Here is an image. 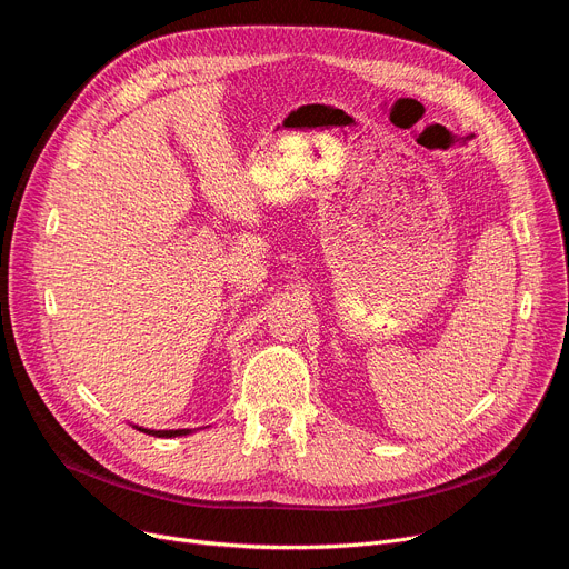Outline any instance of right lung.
Returning a JSON list of instances; mask_svg holds the SVG:
<instances>
[{
	"mask_svg": "<svg viewBox=\"0 0 569 569\" xmlns=\"http://www.w3.org/2000/svg\"><path fill=\"white\" fill-rule=\"evenodd\" d=\"M138 431L142 433H149V436H157V438H174V436H189L191 429H170V431H154V429H142V427H136Z\"/></svg>",
	"mask_w": 569,
	"mask_h": 569,
	"instance_id": "obj_1",
	"label": "right lung"
}]
</instances>
